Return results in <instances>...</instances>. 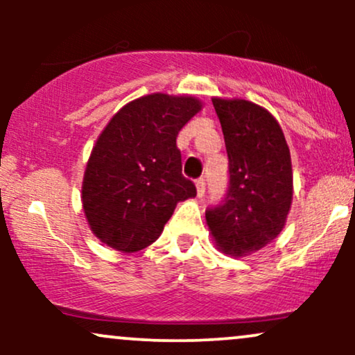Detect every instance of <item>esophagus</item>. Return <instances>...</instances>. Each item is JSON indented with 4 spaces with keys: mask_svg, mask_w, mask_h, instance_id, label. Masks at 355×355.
<instances>
[{
    "mask_svg": "<svg viewBox=\"0 0 355 355\" xmlns=\"http://www.w3.org/2000/svg\"><path fill=\"white\" fill-rule=\"evenodd\" d=\"M195 185H197V195H198V197H203V195H205V178L200 177L197 182H195Z\"/></svg>",
    "mask_w": 355,
    "mask_h": 355,
    "instance_id": "obj_1",
    "label": "esophagus"
}]
</instances>
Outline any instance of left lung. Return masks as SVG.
<instances>
[{
  "label": "left lung",
  "instance_id": "1",
  "mask_svg": "<svg viewBox=\"0 0 355 355\" xmlns=\"http://www.w3.org/2000/svg\"><path fill=\"white\" fill-rule=\"evenodd\" d=\"M229 157V189L205 210L215 243L232 257L260 250L280 234L292 203V164L284 132L266 108L214 98Z\"/></svg>",
  "mask_w": 355,
  "mask_h": 355
}]
</instances>
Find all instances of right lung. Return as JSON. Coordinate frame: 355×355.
Here are the masks:
<instances>
[{
	"label": "right lung",
	"instance_id": "add662e5",
	"mask_svg": "<svg viewBox=\"0 0 355 355\" xmlns=\"http://www.w3.org/2000/svg\"><path fill=\"white\" fill-rule=\"evenodd\" d=\"M200 101L164 93L130 101L110 120L89 155L83 210L89 229L115 250L152 245L178 202L197 195L182 175L178 132Z\"/></svg>",
	"mask_w": 355,
	"mask_h": 355
}]
</instances>
